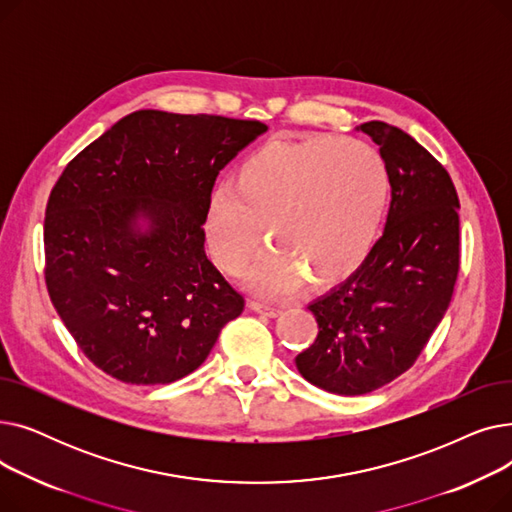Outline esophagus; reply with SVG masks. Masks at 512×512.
I'll return each instance as SVG.
<instances>
[{
    "label": "esophagus",
    "instance_id": "34e87169",
    "mask_svg": "<svg viewBox=\"0 0 512 512\" xmlns=\"http://www.w3.org/2000/svg\"><path fill=\"white\" fill-rule=\"evenodd\" d=\"M249 307L259 313V315H265V317H278L282 313V307H276V305H265V303H259V301H251Z\"/></svg>",
    "mask_w": 512,
    "mask_h": 512
}]
</instances>
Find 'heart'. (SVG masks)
Here are the masks:
<instances>
[{
	"mask_svg": "<svg viewBox=\"0 0 512 512\" xmlns=\"http://www.w3.org/2000/svg\"><path fill=\"white\" fill-rule=\"evenodd\" d=\"M388 170L380 151L357 139L270 141L215 188L205 209L213 259L236 276L255 257L263 228L272 253L247 278L276 297L303 280L328 288L369 257L388 207Z\"/></svg>",
	"mask_w": 512,
	"mask_h": 512,
	"instance_id": "1",
	"label": "heart"
}]
</instances>
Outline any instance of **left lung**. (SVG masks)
<instances>
[{"label":"left lung","instance_id":"8db88e82","mask_svg":"<svg viewBox=\"0 0 512 512\" xmlns=\"http://www.w3.org/2000/svg\"><path fill=\"white\" fill-rule=\"evenodd\" d=\"M357 130L388 170L386 228L359 270L309 305L319 332L294 359L309 384L340 396L378 390L415 363L450 305L461 245L448 172L396 126L373 120Z\"/></svg>","mask_w":512,"mask_h":512}]
</instances>
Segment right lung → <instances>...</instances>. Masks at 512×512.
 I'll use <instances>...</instances> for the list:
<instances>
[{"mask_svg": "<svg viewBox=\"0 0 512 512\" xmlns=\"http://www.w3.org/2000/svg\"><path fill=\"white\" fill-rule=\"evenodd\" d=\"M267 126L139 110L80 151L45 211V282L87 359L124 384H172L245 307L205 253L218 174Z\"/></svg>", "mask_w": 512, "mask_h": 512, "instance_id": "add662e5", "label": "right lung"}]
</instances>
